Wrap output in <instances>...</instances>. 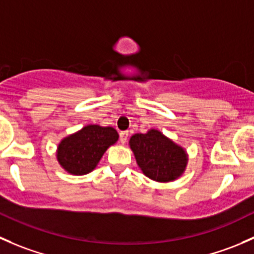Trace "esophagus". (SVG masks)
I'll use <instances>...</instances> for the list:
<instances>
[{"label":"esophagus","instance_id":"obj_1","mask_svg":"<svg viewBox=\"0 0 254 254\" xmlns=\"http://www.w3.org/2000/svg\"><path fill=\"white\" fill-rule=\"evenodd\" d=\"M128 139V132L127 130H124V132L120 133V142L122 143V144H125V143L127 142Z\"/></svg>","mask_w":254,"mask_h":254}]
</instances>
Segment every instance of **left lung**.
<instances>
[{
  "label": "left lung",
  "mask_w": 254,
  "mask_h": 254,
  "mask_svg": "<svg viewBox=\"0 0 254 254\" xmlns=\"http://www.w3.org/2000/svg\"><path fill=\"white\" fill-rule=\"evenodd\" d=\"M129 146L135 161L146 177L156 182H171L182 176L188 155L181 145L158 129L133 134Z\"/></svg>",
  "instance_id": "8db88e82"
}]
</instances>
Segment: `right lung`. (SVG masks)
<instances>
[{"label": "right lung", "instance_id": "right-lung-1", "mask_svg": "<svg viewBox=\"0 0 254 254\" xmlns=\"http://www.w3.org/2000/svg\"><path fill=\"white\" fill-rule=\"evenodd\" d=\"M119 140L112 127L88 125L64 138L57 146V161L70 175H87L98 166L109 146Z\"/></svg>", "mask_w": 254, "mask_h": 254}]
</instances>
